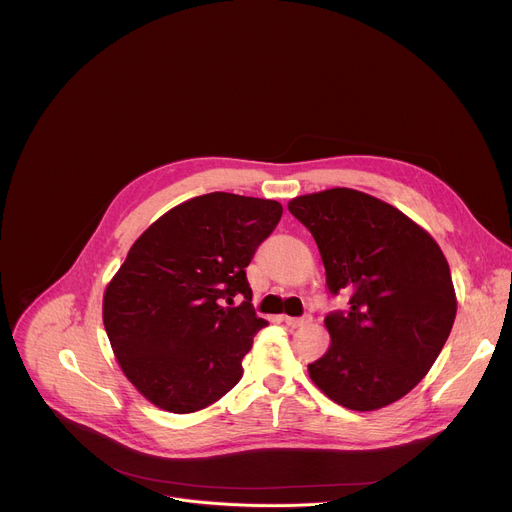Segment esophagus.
Returning <instances> with one entry per match:
<instances>
[{
	"mask_svg": "<svg viewBox=\"0 0 512 512\" xmlns=\"http://www.w3.org/2000/svg\"><path fill=\"white\" fill-rule=\"evenodd\" d=\"M283 322H285L289 328H302V326H306V324L310 322V318H308V316H304V318H291V316H283Z\"/></svg>",
	"mask_w": 512,
	"mask_h": 512,
	"instance_id": "34e87169",
	"label": "esophagus"
}]
</instances>
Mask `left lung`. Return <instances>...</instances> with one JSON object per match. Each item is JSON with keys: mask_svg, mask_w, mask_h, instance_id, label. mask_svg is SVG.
I'll list each match as a JSON object with an SVG mask.
<instances>
[{"mask_svg": "<svg viewBox=\"0 0 512 512\" xmlns=\"http://www.w3.org/2000/svg\"><path fill=\"white\" fill-rule=\"evenodd\" d=\"M289 212L312 233L332 296V344L308 364L334 403L375 411L407 395L442 352L456 318L450 265L429 233L395 206L350 188L298 196Z\"/></svg>", "mask_w": 512, "mask_h": 512, "instance_id": "8db88e82", "label": "left lung"}]
</instances>
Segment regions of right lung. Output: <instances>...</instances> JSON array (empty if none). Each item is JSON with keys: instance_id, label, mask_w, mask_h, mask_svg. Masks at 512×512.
<instances>
[{"instance_id": "right-lung-1", "label": "right lung", "mask_w": 512, "mask_h": 512, "mask_svg": "<svg viewBox=\"0 0 512 512\" xmlns=\"http://www.w3.org/2000/svg\"><path fill=\"white\" fill-rule=\"evenodd\" d=\"M281 212L275 200L210 192L131 245L105 289L103 324L125 377L156 407L192 413L241 381V360L267 326L245 267Z\"/></svg>"}]
</instances>
